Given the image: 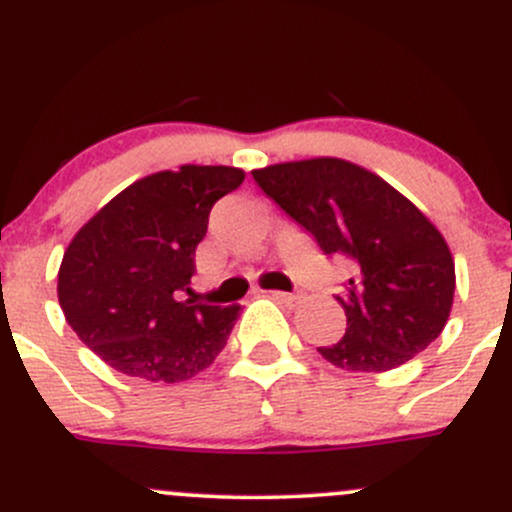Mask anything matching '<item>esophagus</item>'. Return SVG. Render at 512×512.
<instances>
[{
	"mask_svg": "<svg viewBox=\"0 0 512 512\" xmlns=\"http://www.w3.org/2000/svg\"><path fill=\"white\" fill-rule=\"evenodd\" d=\"M270 297H272L274 301H279V304H287V306L297 304V294H289V292H270Z\"/></svg>",
	"mask_w": 512,
	"mask_h": 512,
	"instance_id": "obj_1",
	"label": "esophagus"
}]
</instances>
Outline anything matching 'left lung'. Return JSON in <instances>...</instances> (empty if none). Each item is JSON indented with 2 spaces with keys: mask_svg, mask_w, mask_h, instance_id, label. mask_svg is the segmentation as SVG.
Returning a JSON list of instances; mask_svg holds the SVG:
<instances>
[{
  "mask_svg": "<svg viewBox=\"0 0 512 512\" xmlns=\"http://www.w3.org/2000/svg\"><path fill=\"white\" fill-rule=\"evenodd\" d=\"M257 186L343 257L351 279L338 304L346 336L319 353L355 373H385L444 331L454 301V260L441 233L380 176L343 159H306L252 171Z\"/></svg>",
  "mask_w": 512,
  "mask_h": 512,
  "instance_id": "left-lung-1",
  "label": "left lung"
}]
</instances>
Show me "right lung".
Segmentation results:
<instances>
[{
    "mask_svg": "<svg viewBox=\"0 0 512 512\" xmlns=\"http://www.w3.org/2000/svg\"><path fill=\"white\" fill-rule=\"evenodd\" d=\"M245 179L233 166L159 171L117 193L78 230L58 270V301L80 341L110 368L181 383L225 348L240 306L184 299L218 198Z\"/></svg>",
    "mask_w": 512,
    "mask_h": 512,
    "instance_id": "obj_1",
    "label": "right lung"
}]
</instances>
